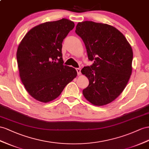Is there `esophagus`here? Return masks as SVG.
I'll list each match as a JSON object with an SVG mask.
<instances>
[{
  "label": "esophagus",
  "mask_w": 149,
  "mask_h": 149,
  "mask_svg": "<svg viewBox=\"0 0 149 149\" xmlns=\"http://www.w3.org/2000/svg\"><path fill=\"white\" fill-rule=\"evenodd\" d=\"M76 70H77V74H78L79 75H81V68H76Z\"/></svg>",
  "instance_id": "obj_1"
}]
</instances>
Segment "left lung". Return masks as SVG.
<instances>
[{
    "instance_id": "8db88e82",
    "label": "left lung",
    "mask_w": 149,
    "mask_h": 149,
    "mask_svg": "<svg viewBox=\"0 0 149 149\" xmlns=\"http://www.w3.org/2000/svg\"><path fill=\"white\" fill-rule=\"evenodd\" d=\"M75 33L85 44L92 65L81 70L89 81L82 91L91 103L103 106L114 101L125 88L132 74L133 51L119 30L93 21L79 22Z\"/></svg>"
}]
</instances>
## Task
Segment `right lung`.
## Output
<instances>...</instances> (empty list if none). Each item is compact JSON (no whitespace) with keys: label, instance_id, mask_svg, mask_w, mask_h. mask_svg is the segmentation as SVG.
<instances>
[{"label":"right lung","instance_id":"1","mask_svg":"<svg viewBox=\"0 0 149 149\" xmlns=\"http://www.w3.org/2000/svg\"><path fill=\"white\" fill-rule=\"evenodd\" d=\"M74 22L67 19L47 22L26 33L17 50L22 83L28 93L43 102L54 100L76 77L74 68L64 65L62 42Z\"/></svg>","mask_w":149,"mask_h":149}]
</instances>
